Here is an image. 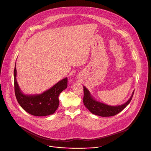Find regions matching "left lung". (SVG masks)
<instances>
[{
  "label": "left lung",
  "mask_w": 151,
  "mask_h": 151,
  "mask_svg": "<svg viewBox=\"0 0 151 151\" xmlns=\"http://www.w3.org/2000/svg\"><path fill=\"white\" fill-rule=\"evenodd\" d=\"M134 91H133L131 97L127 102L118 106H110L101 103L93 97L89 90L83 86V102L85 106L93 114L103 116H114L121 112L125 107L130 103L132 100Z\"/></svg>",
  "instance_id": "8db88e82"
}]
</instances>
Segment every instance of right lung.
Here are the masks:
<instances>
[{
  "label": "right lung",
  "instance_id": "add662e5",
  "mask_svg": "<svg viewBox=\"0 0 151 151\" xmlns=\"http://www.w3.org/2000/svg\"><path fill=\"white\" fill-rule=\"evenodd\" d=\"M14 89L18 103L27 113L37 116L53 114L59 105L58 96L68 87V78H64L49 90L40 94L28 95L21 91L17 81L16 63L14 69Z\"/></svg>",
  "mask_w": 151,
  "mask_h": 151
}]
</instances>
